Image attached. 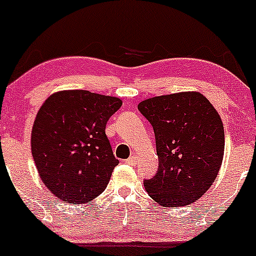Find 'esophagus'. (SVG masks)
<instances>
[{"mask_svg": "<svg viewBox=\"0 0 256 256\" xmlns=\"http://www.w3.org/2000/svg\"><path fill=\"white\" fill-rule=\"evenodd\" d=\"M126 162H128V164H132V166H135V164H138V157L136 156V154H132L130 158L126 160Z\"/></svg>", "mask_w": 256, "mask_h": 256, "instance_id": "obj_1", "label": "esophagus"}]
</instances>
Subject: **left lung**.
<instances>
[{"instance_id":"left-lung-1","label":"left lung","mask_w":256,"mask_h":256,"mask_svg":"<svg viewBox=\"0 0 256 256\" xmlns=\"http://www.w3.org/2000/svg\"><path fill=\"white\" fill-rule=\"evenodd\" d=\"M156 138L158 170L144 182L162 207L196 202L213 184L224 156V128L218 112L198 92L150 98L138 104Z\"/></svg>"}]
</instances>
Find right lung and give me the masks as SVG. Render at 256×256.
Listing matches in <instances>:
<instances>
[{
  "label": "right lung",
  "mask_w": 256,
  "mask_h": 256,
  "mask_svg": "<svg viewBox=\"0 0 256 256\" xmlns=\"http://www.w3.org/2000/svg\"><path fill=\"white\" fill-rule=\"evenodd\" d=\"M121 105L88 90H62L43 102L30 147L40 180L59 200L82 204L104 192L118 164L105 126Z\"/></svg>",
  "instance_id": "add662e5"
}]
</instances>
